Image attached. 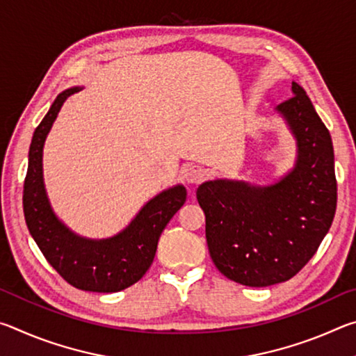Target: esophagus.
<instances>
[{
	"label": "esophagus",
	"instance_id": "34e87169",
	"mask_svg": "<svg viewBox=\"0 0 356 356\" xmlns=\"http://www.w3.org/2000/svg\"><path fill=\"white\" fill-rule=\"evenodd\" d=\"M206 176H207L206 170H204L202 166H197V165H188V166H185V170H184V177L188 184H200Z\"/></svg>",
	"mask_w": 356,
	"mask_h": 356
}]
</instances>
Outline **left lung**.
Wrapping results in <instances>:
<instances>
[{"label":"left lung","instance_id":"obj_1","mask_svg":"<svg viewBox=\"0 0 356 356\" xmlns=\"http://www.w3.org/2000/svg\"><path fill=\"white\" fill-rule=\"evenodd\" d=\"M276 106L297 140V161L278 182L259 186L216 179L200 185L206 238L215 267L250 287L291 280L327 236L337 201L334 152L328 129L305 89Z\"/></svg>","mask_w":356,"mask_h":356}]
</instances>
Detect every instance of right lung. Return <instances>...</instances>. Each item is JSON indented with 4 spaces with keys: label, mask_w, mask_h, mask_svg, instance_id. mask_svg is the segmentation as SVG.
Listing matches in <instances>:
<instances>
[{
    "label": "right lung",
    "mask_w": 356,
    "mask_h": 356,
    "mask_svg": "<svg viewBox=\"0 0 356 356\" xmlns=\"http://www.w3.org/2000/svg\"><path fill=\"white\" fill-rule=\"evenodd\" d=\"M81 89L75 86L59 94L34 131L23 186V212L29 234L42 254L69 284L88 292H119L140 281L149 270L161 232L184 206L186 190L184 185H176L161 191L114 237L92 240L72 232L48 201L42 154L63 104Z\"/></svg>",
    "instance_id": "right-lung-1"
}]
</instances>
